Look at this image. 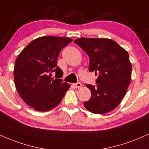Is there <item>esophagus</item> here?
Returning <instances> with one entry per match:
<instances>
[{"mask_svg": "<svg viewBox=\"0 0 149 149\" xmlns=\"http://www.w3.org/2000/svg\"><path fill=\"white\" fill-rule=\"evenodd\" d=\"M73 86H74L76 88H80V87L82 86V84H81V83H74V84H73Z\"/></svg>", "mask_w": 149, "mask_h": 149, "instance_id": "1", "label": "esophagus"}]
</instances>
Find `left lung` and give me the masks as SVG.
Wrapping results in <instances>:
<instances>
[{
  "instance_id": "8db88e82",
  "label": "left lung",
  "mask_w": 149,
  "mask_h": 149,
  "mask_svg": "<svg viewBox=\"0 0 149 149\" xmlns=\"http://www.w3.org/2000/svg\"><path fill=\"white\" fill-rule=\"evenodd\" d=\"M90 57L89 71L98 74L97 86L86 85L91 97L84 106L89 111L103 114L115 109L125 95L131 80L128 52L109 38H80L74 40Z\"/></svg>"
}]
</instances>
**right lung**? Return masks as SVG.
Here are the masks:
<instances>
[{
    "mask_svg": "<svg viewBox=\"0 0 149 149\" xmlns=\"http://www.w3.org/2000/svg\"><path fill=\"white\" fill-rule=\"evenodd\" d=\"M67 37L42 36L32 40L20 52L15 64V85L21 98L38 111H47L60 103L70 85L60 79L57 58L72 42ZM52 72L56 73L52 78Z\"/></svg>",
    "mask_w": 149,
    "mask_h": 149,
    "instance_id": "right-lung-1",
    "label": "right lung"
}]
</instances>
